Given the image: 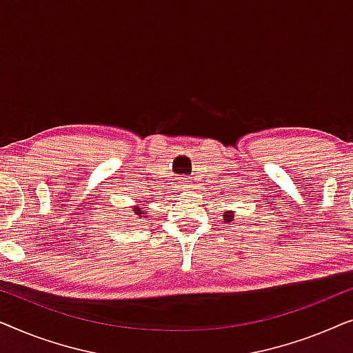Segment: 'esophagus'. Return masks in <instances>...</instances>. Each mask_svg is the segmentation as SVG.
<instances>
[{
  "mask_svg": "<svg viewBox=\"0 0 353 353\" xmlns=\"http://www.w3.org/2000/svg\"><path fill=\"white\" fill-rule=\"evenodd\" d=\"M181 188H190V181L183 180V181H181Z\"/></svg>",
  "mask_w": 353,
  "mask_h": 353,
  "instance_id": "obj_1",
  "label": "esophagus"
}]
</instances>
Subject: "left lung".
Here are the masks:
<instances>
[{
    "mask_svg": "<svg viewBox=\"0 0 353 353\" xmlns=\"http://www.w3.org/2000/svg\"><path fill=\"white\" fill-rule=\"evenodd\" d=\"M230 216H233V214H231V212H226V215H225V220H226V221H231V220H230Z\"/></svg>",
    "mask_w": 353,
    "mask_h": 353,
    "instance_id": "8db88e82",
    "label": "left lung"
}]
</instances>
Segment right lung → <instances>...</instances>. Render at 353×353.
I'll return each instance as SVG.
<instances>
[{"label": "right lung", "mask_w": 353, "mask_h": 353, "mask_svg": "<svg viewBox=\"0 0 353 353\" xmlns=\"http://www.w3.org/2000/svg\"><path fill=\"white\" fill-rule=\"evenodd\" d=\"M134 214H138V215H144V212H143V210H139V209H137V212H134Z\"/></svg>", "instance_id": "1"}]
</instances>
